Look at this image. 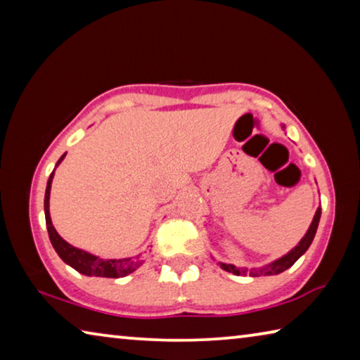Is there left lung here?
Listing matches in <instances>:
<instances>
[{
    "instance_id": "1",
    "label": "left lung",
    "mask_w": 360,
    "mask_h": 360,
    "mask_svg": "<svg viewBox=\"0 0 360 360\" xmlns=\"http://www.w3.org/2000/svg\"><path fill=\"white\" fill-rule=\"evenodd\" d=\"M319 219H321V208H318L314 214V219L311 225H309V229L307 231V235L303 236L302 241L298 243V246H295L294 249L289 254H285L284 257L278 259L273 262V264L266 265V266H262V268H251V270H246V268H238L235 265H230V264H222V262H219V265H221L222 270L225 271H230L233 273V275H246L249 273V276H268V275H278V273H281L284 270H288L289 266H292L295 264V262L302 257V255L307 252V249L311 245V241L316 235V230H318V225H319Z\"/></svg>"
}]
</instances>
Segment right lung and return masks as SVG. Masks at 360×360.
Returning a JSON list of instances; mask_svg holds the SVG:
<instances>
[{"instance_id":"1","label":"right lung","mask_w":360,"mask_h":360,"mask_svg":"<svg viewBox=\"0 0 360 360\" xmlns=\"http://www.w3.org/2000/svg\"><path fill=\"white\" fill-rule=\"evenodd\" d=\"M66 154L62 155V158L57 162V165L63 160ZM53 172L51 178L47 181L46 187V197H44V212H46V225L49 231V238L53 249H56L57 254L60 255L65 264L75 268L76 271L82 273L85 276H100V278H122L130 275L131 271H135L139 265H143V260L138 257L135 259H98L92 254H87L81 251V249H76L66 243L62 236L57 233V230L53 229L51 214H49V197H51V184H52Z\"/></svg>"}]
</instances>
